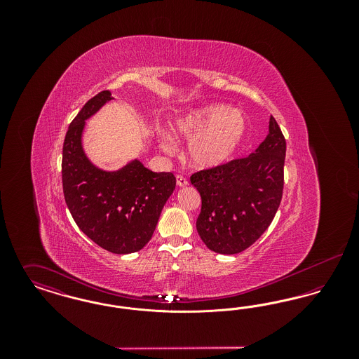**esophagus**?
Masks as SVG:
<instances>
[{
    "label": "esophagus",
    "instance_id": "esophagus-1",
    "mask_svg": "<svg viewBox=\"0 0 359 359\" xmlns=\"http://www.w3.org/2000/svg\"><path fill=\"white\" fill-rule=\"evenodd\" d=\"M176 184H177L179 187H186V186H188V180L184 176L177 175V176H176Z\"/></svg>",
    "mask_w": 359,
    "mask_h": 359
}]
</instances>
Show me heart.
Returning <instances> with one entry per match:
<instances>
[{"mask_svg":"<svg viewBox=\"0 0 359 359\" xmlns=\"http://www.w3.org/2000/svg\"><path fill=\"white\" fill-rule=\"evenodd\" d=\"M248 130L246 116L223 103H210L183 114L172 125L177 140L191 141L189 158L201 168H211L229 161L242 145ZM160 147L173 152L168 138L160 140Z\"/></svg>","mask_w":359,"mask_h":359,"instance_id":"heart-1","label":"heart"}]
</instances>
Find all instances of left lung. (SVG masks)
Instances as JSON below:
<instances>
[{"label":"left lung","instance_id":"left-lung-1","mask_svg":"<svg viewBox=\"0 0 359 359\" xmlns=\"http://www.w3.org/2000/svg\"><path fill=\"white\" fill-rule=\"evenodd\" d=\"M287 142L273 117L255 154L195 172L202 198L196 230L205 246L237 255L252 246L273 221L283 198Z\"/></svg>","mask_w":359,"mask_h":359}]
</instances>
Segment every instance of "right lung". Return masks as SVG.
Here are the masks:
<instances>
[{"label": "right lung", "mask_w": 359, "mask_h": 359, "mask_svg": "<svg viewBox=\"0 0 359 359\" xmlns=\"http://www.w3.org/2000/svg\"><path fill=\"white\" fill-rule=\"evenodd\" d=\"M110 100L109 90L98 93L69 123L62 183L66 205L86 236L107 252L129 255L152 238L176 177L171 172H152L138 160L116 172L102 171L88 161L82 148L85 121Z\"/></svg>", "instance_id": "1"}]
</instances>
